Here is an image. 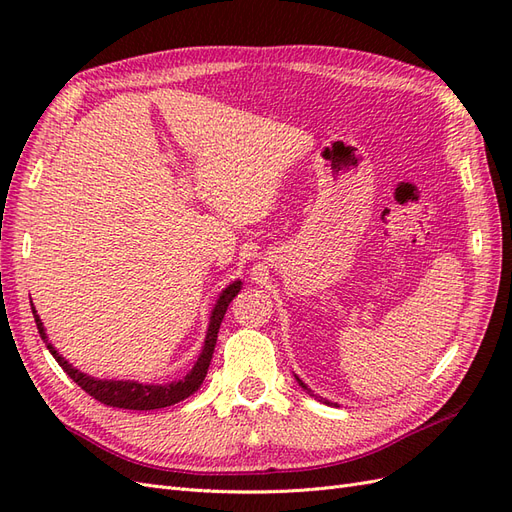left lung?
<instances>
[{
	"label": "left lung",
	"instance_id": "obj_1",
	"mask_svg": "<svg viewBox=\"0 0 512 512\" xmlns=\"http://www.w3.org/2000/svg\"><path fill=\"white\" fill-rule=\"evenodd\" d=\"M294 378H297L299 386H301V389H303L305 393H309V395H312V397H316V395H314V391H312V389H309V386H307V384H305V382H303V380H301V378H299L297 374H294ZM318 399L322 401V404H327V406H337V404H333V401H329V399H322V397H318Z\"/></svg>",
	"mask_w": 512,
	"mask_h": 512
}]
</instances>
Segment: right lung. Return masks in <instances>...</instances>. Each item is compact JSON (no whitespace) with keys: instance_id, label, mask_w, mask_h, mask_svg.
Here are the masks:
<instances>
[{"instance_id":"add662e5","label":"right lung","mask_w":512,"mask_h":512,"mask_svg":"<svg viewBox=\"0 0 512 512\" xmlns=\"http://www.w3.org/2000/svg\"><path fill=\"white\" fill-rule=\"evenodd\" d=\"M241 280L228 284L222 292L218 301H215L211 316H209V327H207V335H205V344L203 350H200L198 359L194 363V367L185 374V378L175 380V382H166V384H145V382H136V380H100L89 374H83L81 369L72 367V363H68L64 356L59 354V350L49 342L46 337V329L44 324L36 312V307H32L34 318H36V327L40 337L44 339L46 348L55 356V361L59 363V367L66 371V374L81 386L85 393H89L94 399H98L100 404L113 406V408H123V410H158V408H168L175 406L179 401H183L185 397H190L192 393H196L203 384L207 369L211 363V356L215 350V342H218V331L220 324L224 320L226 309L230 305V301L237 297L241 292Z\"/></svg>"}]
</instances>
